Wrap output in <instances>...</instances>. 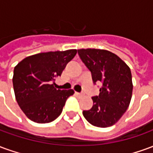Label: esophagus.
Listing matches in <instances>:
<instances>
[{
    "label": "esophagus",
    "mask_w": 153,
    "mask_h": 153,
    "mask_svg": "<svg viewBox=\"0 0 153 153\" xmlns=\"http://www.w3.org/2000/svg\"><path fill=\"white\" fill-rule=\"evenodd\" d=\"M75 94H76L77 96H79V97H82V96H83V94H82V93H78V92H75Z\"/></svg>",
    "instance_id": "34e87169"
}]
</instances>
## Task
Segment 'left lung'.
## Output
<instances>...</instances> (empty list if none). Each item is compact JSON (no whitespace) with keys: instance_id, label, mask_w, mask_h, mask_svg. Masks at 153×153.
<instances>
[{"instance_id":"left-lung-1","label":"left lung","mask_w":153,"mask_h":153,"mask_svg":"<svg viewBox=\"0 0 153 153\" xmlns=\"http://www.w3.org/2000/svg\"><path fill=\"white\" fill-rule=\"evenodd\" d=\"M78 53L91 71L93 83H102L99 95L92 97L93 107L83 111L84 118L97 127L115 125L131 101L133 83L129 67L109 51L88 48L78 50Z\"/></svg>"}]
</instances>
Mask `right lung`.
<instances>
[{"label": "right lung", "mask_w": 153, "mask_h": 153, "mask_svg": "<svg viewBox=\"0 0 153 153\" xmlns=\"http://www.w3.org/2000/svg\"><path fill=\"white\" fill-rule=\"evenodd\" d=\"M76 53V49L38 53L26 57L15 67V98L29 120L45 124L61 114L67 98L74 92L56 89L55 80Z\"/></svg>", "instance_id": "1"}]
</instances>
